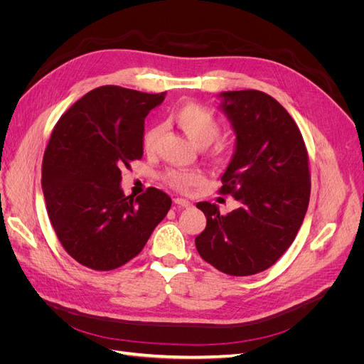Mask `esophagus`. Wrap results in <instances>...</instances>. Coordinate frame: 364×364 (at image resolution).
I'll return each mask as SVG.
<instances>
[{
	"mask_svg": "<svg viewBox=\"0 0 364 364\" xmlns=\"http://www.w3.org/2000/svg\"><path fill=\"white\" fill-rule=\"evenodd\" d=\"M174 203L178 205V206H182V208H190L191 206V203L188 200L181 199V197H178V199H174Z\"/></svg>",
	"mask_w": 364,
	"mask_h": 364,
	"instance_id": "34e87169",
	"label": "esophagus"
}]
</instances>
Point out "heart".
Returning a JSON list of instances; mask_svg holds the SVG:
<instances>
[{
    "label": "heart",
    "mask_w": 364,
    "mask_h": 364,
    "mask_svg": "<svg viewBox=\"0 0 364 364\" xmlns=\"http://www.w3.org/2000/svg\"><path fill=\"white\" fill-rule=\"evenodd\" d=\"M170 118L183 134L188 136L196 146L206 147L214 142L211 153L214 156H225L230 151V146L225 141H218L222 123L211 109L197 102H185L176 106ZM162 136V129L159 126L149 127L142 135V149L147 153L156 150L159 139ZM202 179V174L196 170H167L162 173V181L171 186L173 190L185 191L191 185H196Z\"/></svg>",
    "instance_id": "b5f03b06"
}]
</instances>
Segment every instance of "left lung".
<instances>
[{"instance_id": "obj_1", "label": "left lung", "mask_w": 364, "mask_h": 364, "mask_svg": "<svg viewBox=\"0 0 364 364\" xmlns=\"http://www.w3.org/2000/svg\"><path fill=\"white\" fill-rule=\"evenodd\" d=\"M222 95L237 149L218 193L232 196L240 208L222 215L215 203H197L206 228L196 247L217 270L249 277L291 246L310 202L311 174L301 130L273 97L257 90Z\"/></svg>"}]
</instances>
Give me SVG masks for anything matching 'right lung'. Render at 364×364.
<instances>
[{
	"label": "right lung",
	"mask_w": 364,
	"mask_h": 364,
	"mask_svg": "<svg viewBox=\"0 0 364 364\" xmlns=\"http://www.w3.org/2000/svg\"><path fill=\"white\" fill-rule=\"evenodd\" d=\"M165 94L95 87L54 126L42 161V190L62 247L82 266L107 272L146 246L171 206L168 194L119 188L121 168L142 158L144 119Z\"/></svg>",
	"instance_id": "1"
}]
</instances>
